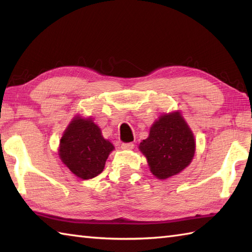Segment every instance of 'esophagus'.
Segmentation results:
<instances>
[{
    "label": "esophagus",
    "instance_id": "1",
    "mask_svg": "<svg viewBox=\"0 0 252 252\" xmlns=\"http://www.w3.org/2000/svg\"><path fill=\"white\" fill-rule=\"evenodd\" d=\"M133 147H134V144L133 143H122L121 144V148L125 149V151H130V149H132Z\"/></svg>",
    "mask_w": 252,
    "mask_h": 252
}]
</instances>
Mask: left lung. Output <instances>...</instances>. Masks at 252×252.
<instances>
[{
    "mask_svg": "<svg viewBox=\"0 0 252 252\" xmlns=\"http://www.w3.org/2000/svg\"><path fill=\"white\" fill-rule=\"evenodd\" d=\"M152 173L160 180L180 173L195 154L194 135L179 112L163 115L140 144Z\"/></svg>",
    "mask_w": 252,
    "mask_h": 252,
    "instance_id": "obj_1",
    "label": "left lung"
}]
</instances>
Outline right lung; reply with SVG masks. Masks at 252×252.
I'll return each mask as SVG.
<instances>
[{"instance_id": "add662e5", "label": "right lung", "mask_w": 252, "mask_h": 252, "mask_svg": "<svg viewBox=\"0 0 252 252\" xmlns=\"http://www.w3.org/2000/svg\"><path fill=\"white\" fill-rule=\"evenodd\" d=\"M112 144L101 136L100 129L91 119L74 118L61 140L60 156L73 174L82 180L103 172Z\"/></svg>"}]
</instances>
